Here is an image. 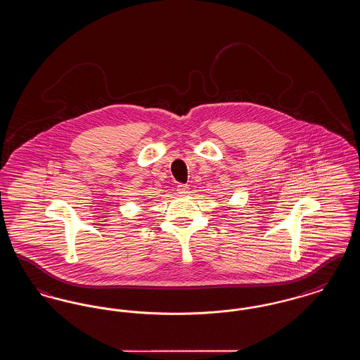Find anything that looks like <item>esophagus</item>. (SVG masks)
<instances>
[{"label":"esophagus","instance_id":"1","mask_svg":"<svg viewBox=\"0 0 360 360\" xmlns=\"http://www.w3.org/2000/svg\"><path fill=\"white\" fill-rule=\"evenodd\" d=\"M176 191H178L179 195H186V194H188V185H178Z\"/></svg>","mask_w":360,"mask_h":360}]
</instances>
